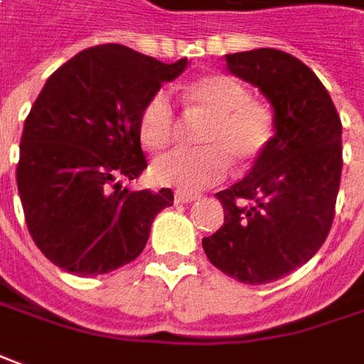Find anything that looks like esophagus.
<instances>
[{"mask_svg": "<svg viewBox=\"0 0 364 364\" xmlns=\"http://www.w3.org/2000/svg\"><path fill=\"white\" fill-rule=\"evenodd\" d=\"M174 200H176V204H190V202L198 200V196L196 194H188V192H176Z\"/></svg>", "mask_w": 364, "mask_h": 364, "instance_id": "1", "label": "esophagus"}]
</instances>
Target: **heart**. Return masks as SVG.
Instances as JSON below:
<instances>
[{
    "label": "heart",
    "instance_id": "1",
    "mask_svg": "<svg viewBox=\"0 0 364 364\" xmlns=\"http://www.w3.org/2000/svg\"><path fill=\"white\" fill-rule=\"evenodd\" d=\"M182 101L188 114L204 117L198 132V149L172 150L152 164L158 184L198 192L224 180L230 160L247 166L262 156L273 136L269 109L254 101L247 87L228 75H206L184 89ZM176 107L170 92H152L140 110L139 130L142 144L162 150L174 140Z\"/></svg>",
    "mask_w": 364,
    "mask_h": 364
}]
</instances>
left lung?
Here are the masks:
<instances>
[{"instance_id": "left-lung-1", "label": "left lung", "mask_w": 364, "mask_h": 364, "mask_svg": "<svg viewBox=\"0 0 364 364\" xmlns=\"http://www.w3.org/2000/svg\"><path fill=\"white\" fill-rule=\"evenodd\" d=\"M228 71L273 107L269 146L252 172L215 196L224 224L202 240L220 272L247 285L279 279L317 254L339 194L341 119L317 75L277 49L225 55Z\"/></svg>"}]
</instances>
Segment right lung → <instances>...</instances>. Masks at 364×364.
Instances as JSON below:
<instances>
[{"instance_id": "1", "label": "right lung", "mask_w": 364, "mask_h": 364, "mask_svg": "<svg viewBox=\"0 0 364 364\" xmlns=\"http://www.w3.org/2000/svg\"><path fill=\"white\" fill-rule=\"evenodd\" d=\"M188 59L162 63L119 43L89 47L45 82L27 114L17 190L43 255L75 275H101L136 259L170 188L130 192L146 168L140 110Z\"/></svg>"}]
</instances>
